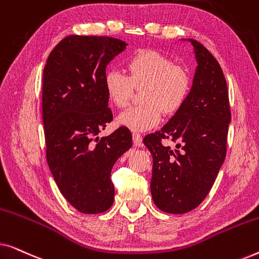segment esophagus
<instances>
[{
	"label": "esophagus",
	"instance_id": "1",
	"mask_svg": "<svg viewBox=\"0 0 259 259\" xmlns=\"http://www.w3.org/2000/svg\"><path fill=\"white\" fill-rule=\"evenodd\" d=\"M132 138H133V143L136 146H141V144H143V137H141V134L133 133Z\"/></svg>",
	"mask_w": 259,
	"mask_h": 259
}]
</instances>
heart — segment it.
<instances>
[{"label": "heart", "mask_w": 259, "mask_h": 259, "mask_svg": "<svg viewBox=\"0 0 259 259\" xmlns=\"http://www.w3.org/2000/svg\"><path fill=\"white\" fill-rule=\"evenodd\" d=\"M128 76L109 70L104 77L108 101L118 108L128 105L133 88H141L143 104L118 116V123L133 132L157 126L165 114H175L185 104L192 88V75L185 66L155 51H141L126 62Z\"/></svg>", "instance_id": "b5f03b06"}]
</instances>
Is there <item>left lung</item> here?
<instances>
[{
	"label": "left lung",
	"mask_w": 259,
	"mask_h": 259,
	"mask_svg": "<svg viewBox=\"0 0 259 259\" xmlns=\"http://www.w3.org/2000/svg\"><path fill=\"white\" fill-rule=\"evenodd\" d=\"M198 62L190 95L160 131L144 138L153 158L151 193L167 213H186L210 192L224 162L231 121L228 84L217 60L200 42L190 40ZM171 139L176 149L164 147Z\"/></svg>",
	"instance_id": "obj_1"
}]
</instances>
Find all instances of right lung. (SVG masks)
Returning a JSON list of instances; mask_svg holds the SVG:
<instances>
[{"label":"right lung","mask_w":259,"mask_h":259,"mask_svg":"<svg viewBox=\"0 0 259 259\" xmlns=\"http://www.w3.org/2000/svg\"><path fill=\"white\" fill-rule=\"evenodd\" d=\"M126 46L109 36L69 35L53 49L44 69L46 157L60 192L81 213H102L112 206L113 165L132 146L126 127L98 137L113 120L106 66Z\"/></svg>","instance_id":"right-lung-1"}]
</instances>
